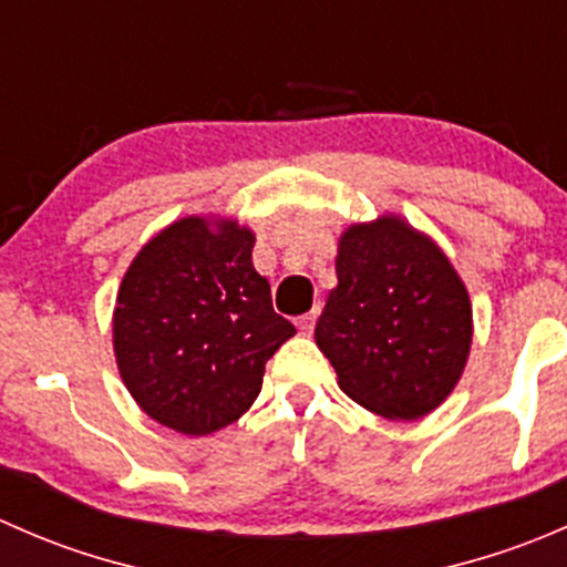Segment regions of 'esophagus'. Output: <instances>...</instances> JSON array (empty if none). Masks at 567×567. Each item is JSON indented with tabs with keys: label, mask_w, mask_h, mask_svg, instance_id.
I'll list each match as a JSON object with an SVG mask.
<instances>
[{
	"label": "esophagus",
	"mask_w": 567,
	"mask_h": 567,
	"mask_svg": "<svg viewBox=\"0 0 567 567\" xmlns=\"http://www.w3.org/2000/svg\"><path fill=\"white\" fill-rule=\"evenodd\" d=\"M316 320H318V310L307 312V316H301L296 320V326H299L301 334H312V329H316Z\"/></svg>",
	"instance_id": "1"
}]
</instances>
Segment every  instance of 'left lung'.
Returning a JSON list of instances; mask_svg holds the SVG:
<instances>
[{
  "mask_svg": "<svg viewBox=\"0 0 567 567\" xmlns=\"http://www.w3.org/2000/svg\"><path fill=\"white\" fill-rule=\"evenodd\" d=\"M337 288L316 342L337 384L373 414L411 422L458 386L472 351V301L442 247L403 216L346 227Z\"/></svg>",
  "mask_w": 567,
  "mask_h": 567,
  "instance_id": "obj_1",
  "label": "left lung"
}]
</instances>
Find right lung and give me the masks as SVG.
Wrapping results in <instances>:
<instances>
[{"instance_id": "obj_1", "label": "right lung", "mask_w": 567, "mask_h": 567, "mask_svg": "<svg viewBox=\"0 0 567 567\" xmlns=\"http://www.w3.org/2000/svg\"><path fill=\"white\" fill-rule=\"evenodd\" d=\"M255 233L230 216H183L131 260L112 312L120 379L151 420L208 436L241 420L266 362L296 334L251 266Z\"/></svg>"}]
</instances>
